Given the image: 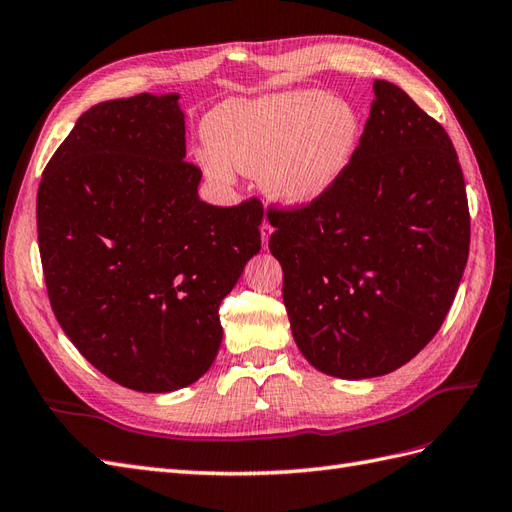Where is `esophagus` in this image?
<instances>
[{
	"mask_svg": "<svg viewBox=\"0 0 512 512\" xmlns=\"http://www.w3.org/2000/svg\"><path fill=\"white\" fill-rule=\"evenodd\" d=\"M270 235H272V227L268 225V222H264V225H261V244H264V248L268 246Z\"/></svg>",
	"mask_w": 512,
	"mask_h": 512,
	"instance_id": "1",
	"label": "esophagus"
}]
</instances>
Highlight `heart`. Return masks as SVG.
<instances>
[{
    "mask_svg": "<svg viewBox=\"0 0 512 512\" xmlns=\"http://www.w3.org/2000/svg\"><path fill=\"white\" fill-rule=\"evenodd\" d=\"M205 173L229 183L231 168L259 175L261 190L287 207L316 203L342 179L361 138V116L322 90L227 101L205 119Z\"/></svg>",
    "mask_w": 512,
    "mask_h": 512,
    "instance_id": "1",
    "label": "heart"
}]
</instances>
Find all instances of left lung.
I'll return each instance as SVG.
<instances>
[{
  "instance_id": "left-lung-1",
  "label": "left lung",
  "mask_w": 512,
  "mask_h": 512,
  "mask_svg": "<svg viewBox=\"0 0 512 512\" xmlns=\"http://www.w3.org/2000/svg\"><path fill=\"white\" fill-rule=\"evenodd\" d=\"M268 220L294 342L316 370L383 376L441 329L469 255L465 179L445 129L396 84L374 82L342 179Z\"/></svg>"
}]
</instances>
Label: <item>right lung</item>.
I'll return each instance as SVG.
<instances>
[{
  "label": "right lung",
  "instance_id": "right-lung-1",
  "mask_svg": "<svg viewBox=\"0 0 512 512\" xmlns=\"http://www.w3.org/2000/svg\"><path fill=\"white\" fill-rule=\"evenodd\" d=\"M179 95L103 101L77 119L36 196L51 309L84 359L127 389L166 393L212 368L218 307L259 253L257 199H199Z\"/></svg>",
  "mask_w": 512,
  "mask_h": 512
}]
</instances>
